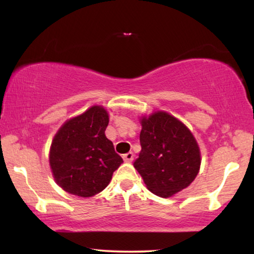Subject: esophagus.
Listing matches in <instances>:
<instances>
[{"instance_id": "obj_1", "label": "esophagus", "mask_w": 254, "mask_h": 254, "mask_svg": "<svg viewBox=\"0 0 254 254\" xmlns=\"http://www.w3.org/2000/svg\"><path fill=\"white\" fill-rule=\"evenodd\" d=\"M133 157H134V154H133V152H127L123 156V160L126 162H132L133 160Z\"/></svg>"}]
</instances>
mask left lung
I'll list each match as a JSON object with an SVG mask.
<instances>
[{"label": "left lung", "instance_id": "left-lung-1", "mask_svg": "<svg viewBox=\"0 0 254 254\" xmlns=\"http://www.w3.org/2000/svg\"><path fill=\"white\" fill-rule=\"evenodd\" d=\"M140 122L141 151L133 166L150 191L168 198L187 188L198 175V143L190 130L167 112H153Z\"/></svg>", "mask_w": 254, "mask_h": 254}]
</instances>
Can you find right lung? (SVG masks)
I'll return each instance as SVG.
<instances>
[{
	"instance_id": "1",
	"label": "right lung",
	"mask_w": 254,
	"mask_h": 254,
	"mask_svg": "<svg viewBox=\"0 0 254 254\" xmlns=\"http://www.w3.org/2000/svg\"><path fill=\"white\" fill-rule=\"evenodd\" d=\"M109 113L101 105L63 124L51 142L49 163L55 182L64 190L92 197L110 184L123 162L105 135Z\"/></svg>"
}]
</instances>
